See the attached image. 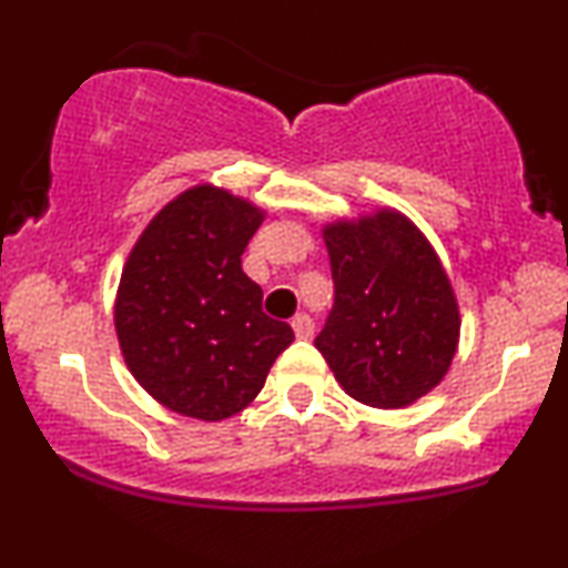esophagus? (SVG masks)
Listing matches in <instances>:
<instances>
[{
    "label": "esophagus",
    "mask_w": 568,
    "mask_h": 568,
    "mask_svg": "<svg viewBox=\"0 0 568 568\" xmlns=\"http://www.w3.org/2000/svg\"><path fill=\"white\" fill-rule=\"evenodd\" d=\"M291 325H293V331H296L298 338H312V333H314V320H312L306 312H298L296 317H293Z\"/></svg>",
    "instance_id": "obj_1"
}]
</instances>
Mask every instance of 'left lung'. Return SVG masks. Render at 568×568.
<instances>
[{
	"label": "left lung",
	"instance_id": "1",
	"mask_svg": "<svg viewBox=\"0 0 568 568\" xmlns=\"http://www.w3.org/2000/svg\"><path fill=\"white\" fill-rule=\"evenodd\" d=\"M333 310L314 338L344 392L371 407H405L439 384L460 314L439 258L396 211L325 227Z\"/></svg>",
	"mask_w": 568,
	"mask_h": 568
}]
</instances>
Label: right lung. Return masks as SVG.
Returning <instances> with one entry per match:
<instances>
[{
    "mask_svg": "<svg viewBox=\"0 0 568 568\" xmlns=\"http://www.w3.org/2000/svg\"><path fill=\"white\" fill-rule=\"evenodd\" d=\"M262 219L227 190L193 187L159 211L129 254L115 298L121 352L140 386L187 418L241 413L293 341L241 266Z\"/></svg>",
    "mask_w": 568,
    "mask_h": 568,
    "instance_id": "1",
    "label": "right lung"
}]
</instances>
